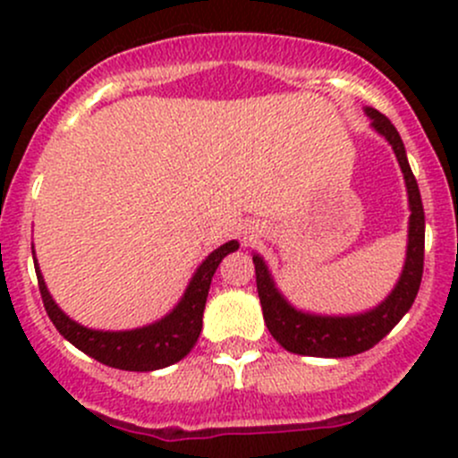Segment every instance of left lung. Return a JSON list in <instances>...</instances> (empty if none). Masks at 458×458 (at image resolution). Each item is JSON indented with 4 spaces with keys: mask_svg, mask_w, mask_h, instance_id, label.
Returning a JSON list of instances; mask_svg holds the SVG:
<instances>
[{
    "mask_svg": "<svg viewBox=\"0 0 458 458\" xmlns=\"http://www.w3.org/2000/svg\"><path fill=\"white\" fill-rule=\"evenodd\" d=\"M366 113L372 119L374 131L386 137L392 150H394L396 161L401 165V173H403L405 188H408V201L412 215H410L408 225L405 266L399 281H396L394 290L377 308L363 312V315L323 317L308 315V312H301L290 306L284 299V294L276 290L266 261L259 255L252 257V261H255L259 301H261V310L267 330H270V335L288 352L303 354V357L341 359L370 350L412 308L419 293V285H421L423 248H426V215H423L421 192H419L412 170H410L408 157H405V146L401 141L396 128L378 110L366 108Z\"/></svg>",
    "mask_w": 458,
    "mask_h": 458,
    "instance_id": "obj_1",
    "label": "left lung"
}]
</instances>
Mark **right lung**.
Here are the masks:
<instances>
[{"mask_svg":"<svg viewBox=\"0 0 458 458\" xmlns=\"http://www.w3.org/2000/svg\"><path fill=\"white\" fill-rule=\"evenodd\" d=\"M237 248V242H228L221 248H216L215 252H210L206 261L197 267L186 293H183L182 301L174 306L170 315L150 323V326L123 332L90 330V327H84L72 321L71 317L64 315L62 308L50 297L48 288L44 284V276L39 272V266H37V259L35 272L46 312H48L50 321L55 323V327H57L64 339H68L75 348H80L81 352L97 359L104 366L131 372H150L182 361L195 348L201 332L203 308H206L212 275L219 267L221 259L228 255V252H234Z\"/></svg>","mask_w":458,"mask_h":458,"instance_id":"obj_1","label":"right lung"}]
</instances>
